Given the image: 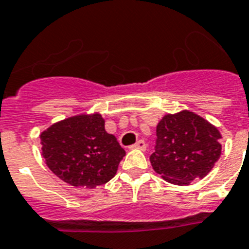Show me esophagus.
I'll return each mask as SVG.
<instances>
[{
  "label": "esophagus",
  "instance_id": "34e87169",
  "mask_svg": "<svg viewBox=\"0 0 249 249\" xmlns=\"http://www.w3.org/2000/svg\"><path fill=\"white\" fill-rule=\"evenodd\" d=\"M129 148H132V150H146V143H144V141L140 140L137 141L136 143L133 144V146H130Z\"/></svg>",
  "mask_w": 249,
  "mask_h": 249
}]
</instances>
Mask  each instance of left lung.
Masks as SVG:
<instances>
[{"mask_svg":"<svg viewBox=\"0 0 249 249\" xmlns=\"http://www.w3.org/2000/svg\"><path fill=\"white\" fill-rule=\"evenodd\" d=\"M155 152L150 161L169 183L185 186L204 178L220 159V130L196 113H168L156 126Z\"/></svg>","mask_w":249,"mask_h":249,"instance_id":"left-lung-1","label":"left lung"}]
</instances>
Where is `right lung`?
I'll return each instance as SVG.
<instances>
[{
  "label": "right lung",
  "instance_id": "right-lung-1",
  "mask_svg": "<svg viewBox=\"0 0 249 249\" xmlns=\"http://www.w3.org/2000/svg\"><path fill=\"white\" fill-rule=\"evenodd\" d=\"M49 169L68 185L97 187L115 177L125 156L101 113H81L50 125L40 134Z\"/></svg>",
  "mask_w": 249,
  "mask_h": 249
}]
</instances>
